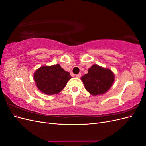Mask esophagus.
I'll use <instances>...</instances> for the list:
<instances>
[{
  "instance_id": "1",
  "label": "esophagus",
  "mask_w": 146,
  "mask_h": 146,
  "mask_svg": "<svg viewBox=\"0 0 146 146\" xmlns=\"http://www.w3.org/2000/svg\"><path fill=\"white\" fill-rule=\"evenodd\" d=\"M81 76H82V75H81V74H80V73H79L78 74L76 75V77H77V78H80V77H81Z\"/></svg>"
}]
</instances>
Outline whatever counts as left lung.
I'll return each instance as SVG.
<instances>
[{"label":"left lung","instance_id":"1","mask_svg":"<svg viewBox=\"0 0 146 146\" xmlns=\"http://www.w3.org/2000/svg\"><path fill=\"white\" fill-rule=\"evenodd\" d=\"M114 77L111 69L93 64L81 80L86 91L92 96H97L105 94L111 88Z\"/></svg>","mask_w":146,"mask_h":146}]
</instances>
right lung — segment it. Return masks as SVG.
<instances>
[{"label":"right lung","instance_id":"add662e5","mask_svg":"<svg viewBox=\"0 0 146 146\" xmlns=\"http://www.w3.org/2000/svg\"><path fill=\"white\" fill-rule=\"evenodd\" d=\"M72 77L60 64L43 66L34 72L35 85L44 94L53 95L63 90Z\"/></svg>","mask_w":146,"mask_h":146}]
</instances>
